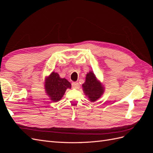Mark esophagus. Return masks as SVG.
Masks as SVG:
<instances>
[{
  "label": "esophagus",
  "mask_w": 153,
  "mask_h": 153,
  "mask_svg": "<svg viewBox=\"0 0 153 153\" xmlns=\"http://www.w3.org/2000/svg\"><path fill=\"white\" fill-rule=\"evenodd\" d=\"M71 86L73 88H74V89H77L78 86H79V84H78L77 82H72Z\"/></svg>",
  "instance_id": "obj_1"
}]
</instances>
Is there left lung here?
Here are the masks:
<instances>
[{
	"mask_svg": "<svg viewBox=\"0 0 153 153\" xmlns=\"http://www.w3.org/2000/svg\"><path fill=\"white\" fill-rule=\"evenodd\" d=\"M84 92L88 96L90 101H95L99 99L103 93V87L100 82L96 80L94 74L89 72L86 75L85 82L82 85Z\"/></svg>",
	"mask_w": 153,
	"mask_h": 153,
	"instance_id": "obj_1",
	"label": "left lung"
}]
</instances>
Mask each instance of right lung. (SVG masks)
<instances>
[{
  "label": "right lung",
  "instance_id": "1",
  "mask_svg": "<svg viewBox=\"0 0 153 153\" xmlns=\"http://www.w3.org/2000/svg\"><path fill=\"white\" fill-rule=\"evenodd\" d=\"M68 88H71L70 83L66 78H60L57 73L52 72L46 80V91L53 101L61 100Z\"/></svg>",
  "mask_w": 153,
  "mask_h": 153
}]
</instances>
